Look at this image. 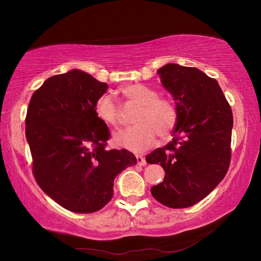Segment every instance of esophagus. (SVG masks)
<instances>
[{
  "label": "esophagus",
  "instance_id": "esophagus-1",
  "mask_svg": "<svg viewBox=\"0 0 261 261\" xmlns=\"http://www.w3.org/2000/svg\"><path fill=\"white\" fill-rule=\"evenodd\" d=\"M137 164L140 165V166H145L147 164L146 159L143 158L142 156H137Z\"/></svg>",
  "mask_w": 261,
  "mask_h": 261
}]
</instances>
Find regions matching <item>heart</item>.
Here are the masks:
<instances>
[{
	"instance_id": "heart-1",
	"label": "heart",
	"mask_w": 261,
	"mask_h": 261,
	"mask_svg": "<svg viewBox=\"0 0 261 261\" xmlns=\"http://www.w3.org/2000/svg\"><path fill=\"white\" fill-rule=\"evenodd\" d=\"M120 93L127 103L138 105V109L132 119L136 124L114 135L116 147L143 152L153 145L157 135L165 139L173 132L177 123V110L170 99L158 97L156 91L141 84L124 85ZM94 111L104 124L113 127L120 125V110L110 95L98 97Z\"/></svg>"
}]
</instances>
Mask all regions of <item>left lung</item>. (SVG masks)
Instances as JSON below:
<instances>
[{"label":"left lung","mask_w":261,"mask_h":261,"mask_svg":"<svg viewBox=\"0 0 261 261\" xmlns=\"http://www.w3.org/2000/svg\"><path fill=\"white\" fill-rule=\"evenodd\" d=\"M157 73L174 97L177 123L173 140L146 157L165 170L151 194L168 207H190L206 197L229 169L233 116L219 83L202 70L167 64Z\"/></svg>","instance_id":"1"}]
</instances>
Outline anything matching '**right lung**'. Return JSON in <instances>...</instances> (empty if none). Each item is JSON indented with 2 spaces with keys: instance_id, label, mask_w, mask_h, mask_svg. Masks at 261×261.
Here are the masks:
<instances>
[{
  "instance_id": "right-lung-1",
  "label": "right lung",
  "mask_w": 261,
  "mask_h": 261,
  "mask_svg": "<svg viewBox=\"0 0 261 261\" xmlns=\"http://www.w3.org/2000/svg\"><path fill=\"white\" fill-rule=\"evenodd\" d=\"M108 87L73 69L49 77L28 107L25 137L35 178L49 197L75 213L104 207L115 177L137 164L125 149H105L110 131L94 107Z\"/></svg>"
}]
</instances>
